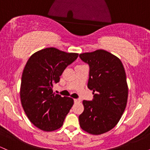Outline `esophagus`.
<instances>
[{"label":"esophagus","mask_w":150,"mask_h":150,"mask_svg":"<svg viewBox=\"0 0 150 150\" xmlns=\"http://www.w3.org/2000/svg\"><path fill=\"white\" fill-rule=\"evenodd\" d=\"M80 99H74V102H75V103H78V102H80Z\"/></svg>","instance_id":"esophagus-1"}]
</instances>
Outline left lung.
<instances>
[{
	"label": "left lung",
	"instance_id": "8db88e82",
	"mask_svg": "<svg viewBox=\"0 0 150 150\" xmlns=\"http://www.w3.org/2000/svg\"><path fill=\"white\" fill-rule=\"evenodd\" d=\"M89 67L87 87L93 90L92 101H82L79 116L81 128L100 135L114 128L126 107L128 88L126 75L118 58L104 50L80 54Z\"/></svg>",
	"mask_w": 150,
	"mask_h": 150
}]
</instances>
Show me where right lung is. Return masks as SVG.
<instances>
[{
	"instance_id": "add662e5",
	"label": "right lung",
	"mask_w": 150,
	"mask_h": 150,
	"mask_svg": "<svg viewBox=\"0 0 150 150\" xmlns=\"http://www.w3.org/2000/svg\"><path fill=\"white\" fill-rule=\"evenodd\" d=\"M78 53L46 48L34 53L26 63L22 75L20 99L29 120L38 128L53 131L63 125L73 105L70 97L53 93V85Z\"/></svg>"
}]
</instances>
